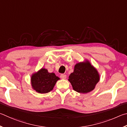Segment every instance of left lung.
<instances>
[{
	"label": "left lung",
	"instance_id": "1",
	"mask_svg": "<svg viewBox=\"0 0 127 127\" xmlns=\"http://www.w3.org/2000/svg\"><path fill=\"white\" fill-rule=\"evenodd\" d=\"M60 80L55 73L48 72L46 68H42L31 77V85L33 89L41 94L51 92L56 82Z\"/></svg>",
	"mask_w": 127,
	"mask_h": 127
}]
</instances>
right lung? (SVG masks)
<instances>
[{
    "label": "right lung",
    "instance_id": "add662e5",
    "mask_svg": "<svg viewBox=\"0 0 127 127\" xmlns=\"http://www.w3.org/2000/svg\"><path fill=\"white\" fill-rule=\"evenodd\" d=\"M68 81L75 91L87 93L94 89L99 81V75L89 61L80 62L75 65L74 72L70 74Z\"/></svg>",
    "mask_w": 127,
    "mask_h": 127
}]
</instances>
